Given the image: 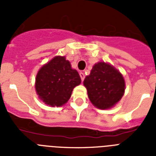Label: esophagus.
<instances>
[{
	"mask_svg": "<svg viewBox=\"0 0 156 156\" xmlns=\"http://www.w3.org/2000/svg\"><path fill=\"white\" fill-rule=\"evenodd\" d=\"M79 75H80L81 77V80H84V78H85V74H84V73H83V72H80V73H79Z\"/></svg>",
	"mask_w": 156,
	"mask_h": 156,
	"instance_id": "34e87169",
	"label": "esophagus"
}]
</instances>
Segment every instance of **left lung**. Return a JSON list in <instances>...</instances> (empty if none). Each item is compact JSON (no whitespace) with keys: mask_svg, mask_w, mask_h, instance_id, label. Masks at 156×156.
Instances as JSON below:
<instances>
[{"mask_svg":"<svg viewBox=\"0 0 156 156\" xmlns=\"http://www.w3.org/2000/svg\"><path fill=\"white\" fill-rule=\"evenodd\" d=\"M83 85L87 90L89 100L100 109H108L118 103L125 93L122 74L110 64L98 62L87 76Z\"/></svg>","mask_w":156,"mask_h":156,"instance_id":"8db88e82","label":"left lung"}]
</instances>
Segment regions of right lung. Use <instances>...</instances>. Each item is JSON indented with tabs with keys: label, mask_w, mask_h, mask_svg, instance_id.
<instances>
[{
	"label": "right lung",
	"mask_w": 156,
	"mask_h": 156,
	"mask_svg": "<svg viewBox=\"0 0 156 156\" xmlns=\"http://www.w3.org/2000/svg\"><path fill=\"white\" fill-rule=\"evenodd\" d=\"M80 83L78 71L71 68L66 56H56L38 71L35 90L44 104L61 107L67 103L73 88Z\"/></svg>",
	"instance_id": "right-lung-1"
}]
</instances>
